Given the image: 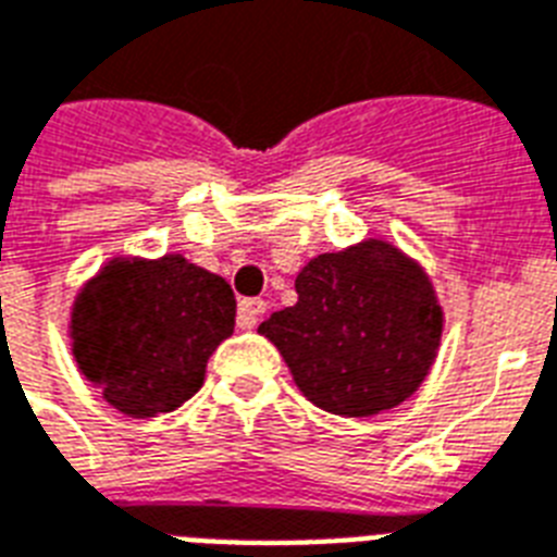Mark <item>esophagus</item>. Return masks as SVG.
<instances>
[{"label":"esophagus","mask_w":557,"mask_h":557,"mask_svg":"<svg viewBox=\"0 0 557 557\" xmlns=\"http://www.w3.org/2000/svg\"><path fill=\"white\" fill-rule=\"evenodd\" d=\"M267 310V301L264 299H242L238 301V327L244 331H252L258 324V315Z\"/></svg>","instance_id":"34e87169"}]
</instances>
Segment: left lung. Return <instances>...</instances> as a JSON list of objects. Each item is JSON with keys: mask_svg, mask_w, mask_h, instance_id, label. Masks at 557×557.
<instances>
[{"mask_svg": "<svg viewBox=\"0 0 557 557\" xmlns=\"http://www.w3.org/2000/svg\"><path fill=\"white\" fill-rule=\"evenodd\" d=\"M299 301L258 333L322 411L373 417L405 403L429 376L443 339V307L411 256L382 238L322 252L296 275Z\"/></svg>", "mask_w": 557, "mask_h": 557, "instance_id": "1", "label": "left lung"}]
</instances>
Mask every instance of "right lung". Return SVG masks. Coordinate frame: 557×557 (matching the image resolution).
Listing matches in <instances>:
<instances>
[{"instance_id": "right-lung-1", "label": "right lung", "mask_w": 557, "mask_h": 557, "mask_svg": "<svg viewBox=\"0 0 557 557\" xmlns=\"http://www.w3.org/2000/svg\"><path fill=\"white\" fill-rule=\"evenodd\" d=\"M235 327L233 287L177 252L117 256L71 305V354L126 417L181 408L203 385L209 356Z\"/></svg>"}]
</instances>
